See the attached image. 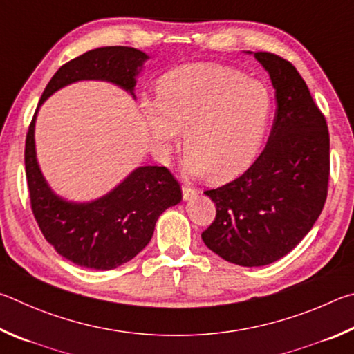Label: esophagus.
<instances>
[{
    "instance_id": "1",
    "label": "esophagus",
    "mask_w": 354,
    "mask_h": 354,
    "mask_svg": "<svg viewBox=\"0 0 354 354\" xmlns=\"http://www.w3.org/2000/svg\"><path fill=\"white\" fill-rule=\"evenodd\" d=\"M182 193H183V199L185 201H191V199H194V197L197 196V189L191 188V187H187V185H183Z\"/></svg>"
}]
</instances>
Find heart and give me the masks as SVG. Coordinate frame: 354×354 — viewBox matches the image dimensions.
Listing matches in <instances>:
<instances>
[{
    "instance_id": "heart-1",
    "label": "heart",
    "mask_w": 354,
    "mask_h": 354,
    "mask_svg": "<svg viewBox=\"0 0 354 354\" xmlns=\"http://www.w3.org/2000/svg\"><path fill=\"white\" fill-rule=\"evenodd\" d=\"M275 111L274 93L263 80L218 64H193L161 77L157 104L146 102L152 138L171 147L185 132L187 169L227 180L261 151Z\"/></svg>"
}]
</instances>
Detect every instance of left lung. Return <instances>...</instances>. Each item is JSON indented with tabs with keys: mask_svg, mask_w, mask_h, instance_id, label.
I'll list each match as a JSON object with an SVG mask.
<instances>
[{
	"mask_svg": "<svg viewBox=\"0 0 354 354\" xmlns=\"http://www.w3.org/2000/svg\"><path fill=\"white\" fill-rule=\"evenodd\" d=\"M255 57L275 88L274 126L243 176L205 191L216 218L202 232L209 250L244 268L274 263L306 236L330 180V132L306 82L280 55L258 51Z\"/></svg>",
	"mask_w": 354,
	"mask_h": 354,
	"instance_id": "1",
	"label": "left lung"
}]
</instances>
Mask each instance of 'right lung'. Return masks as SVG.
<instances>
[{
  "instance_id": "obj_1",
  "label": "right lung",
  "mask_w": 354,
  "mask_h": 354,
  "mask_svg": "<svg viewBox=\"0 0 354 354\" xmlns=\"http://www.w3.org/2000/svg\"><path fill=\"white\" fill-rule=\"evenodd\" d=\"M146 59L145 53L129 46L93 49L59 68L39 105L62 86L82 79L109 80L133 93L135 76ZM35 113L26 133L24 166L30 209L43 236L59 255L80 268L110 270L130 261L149 244L160 214L182 201L180 183L166 166H141L99 201H62L37 165Z\"/></svg>"
}]
</instances>
